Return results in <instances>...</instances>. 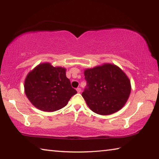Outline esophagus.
Instances as JSON below:
<instances>
[{
  "label": "esophagus",
  "instance_id": "1",
  "mask_svg": "<svg viewBox=\"0 0 159 159\" xmlns=\"http://www.w3.org/2000/svg\"><path fill=\"white\" fill-rule=\"evenodd\" d=\"M76 90H77V92L79 93H80V92H81V89H80V88H76Z\"/></svg>",
  "mask_w": 159,
  "mask_h": 159
}]
</instances>
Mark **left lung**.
I'll return each mask as SVG.
<instances>
[{
    "label": "left lung",
    "mask_w": 159,
    "mask_h": 159,
    "mask_svg": "<svg viewBox=\"0 0 159 159\" xmlns=\"http://www.w3.org/2000/svg\"><path fill=\"white\" fill-rule=\"evenodd\" d=\"M84 75L87 85L82 96L93 112L109 115L124 106L131 86L130 80L119 67L105 64L85 70Z\"/></svg>",
    "instance_id": "obj_1"
}]
</instances>
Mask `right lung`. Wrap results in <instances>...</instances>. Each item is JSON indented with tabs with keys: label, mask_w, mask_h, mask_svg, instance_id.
<instances>
[{
	"label": "right lung",
	"mask_w": 159,
	"mask_h": 159,
	"mask_svg": "<svg viewBox=\"0 0 159 159\" xmlns=\"http://www.w3.org/2000/svg\"><path fill=\"white\" fill-rule=\"evenodd\" d=\"M26 95L33 105L44 111L63 108L77 91L66 76V69L41 64L29 72L25 82Z\"/></svg>",
	"instance_id": "right-lung-1"
}]
</instances>
